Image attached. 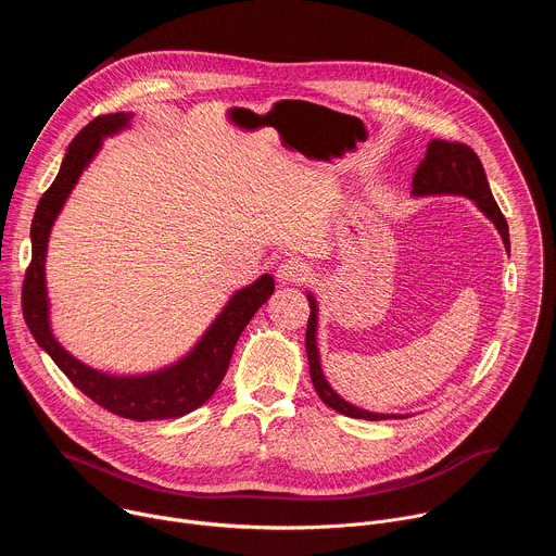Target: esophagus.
Wrapping results in <instances>:
<instances>
[{
  "instance_id": "1",
  "label": "esophagus",
  "mask_w": 556,
  "mask_h": 556,
  "mask_svg": "<svg viewBox=\"0 0 556 556\" xmlns=\"http://www.w3.org/2000/svg\"><path fill=\"white\" fill-rule=\"evenodd\" d=\"M309 266L301 260H286L277 268V279L279 283H303L309 279Z\"/></svg>"
}]
</instances>
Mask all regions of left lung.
<instances>
[{"label": "left lung", "mask_w": 556, "mask_h": 556, "mask_svg": "<svg viewBox=\"0 0 556 556\" xmlns=\"http://www.w3.org/2000/svg\"><path fill=\"white\" fill-rule=\"evenodd\" d=\"M414 195H464L478 204V208L495 224L500 230L506 251L510 253V237H508V222L502 215L484 167L480 163L478 153H475L470 147L462 142H448V140H431L427 147L425 161L418 165L414 180H412ZM309 301V319H307V330H305V352L309 361V378L312 384L319 393V399L332 407L334 412L350 416V418H363V420H389V418H407V416H395V414H371L365 409H358L343 401L341 395L330 387V382L324 376L321 363H319V348H316V299L307 294Z\"/></svg>", "instance_id": "1"}]
</instances>
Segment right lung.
Listing matches in <instances>:
<instances>
[{"label":"right lung","mask_w":556,"mask_h":556,"mask_svg":"<svg viewBox=\"0 0 556 556\" xmlns=\"http://www.w3.org/2000/svg\"><path fill=\"white\" fill-rule=\"evenodd\" d=\"M129 118L131 114L123 112L99 116L78 131L70 142L61 169L50 189L41 195L33 217V260L24 279L22 305L24 319L35 341L41 350L50 354V358L72 380L76 389H81L88 399L121 418L144 422L187 416L211 399L228 369L237 339H240V334L253 319V314L275 292V279L270 275H262L255 283L237 290L217 314L213 326L198 341V345L182 361L161 371L140 376H110L76 361L59 345V341L52 337L48 321V237L76 180L81 178L84 169L101 149L103 138L127 127Z\"/></svg>","instance_id":"right-lung-1"}]
</instances>
